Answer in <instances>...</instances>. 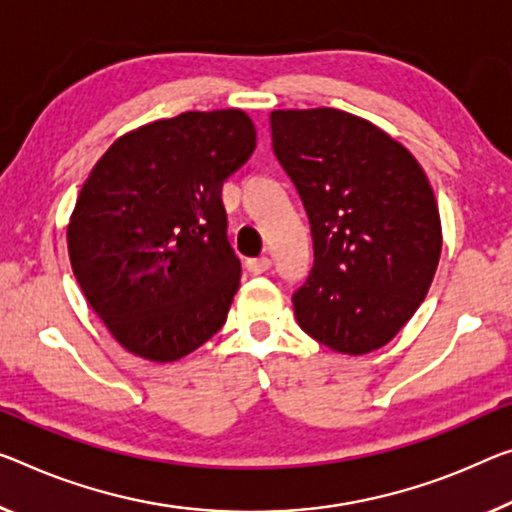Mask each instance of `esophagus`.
Segmentation results:
<instances>
[{
	"mask_svg": "<svg viewBox=\"0 0 512 512\" xmlns=\"http://www.w3.org/2000/svg\"><path fill=\"white\" fill-rule=\"evenodd\" d=\"M272 267V261L267 256H258V258H249L247 261V270L251 274H263Z\"/></svg>",
	"mask_w": 512,
	"mask_h": 512,
	"instance_id": "1",
	"label": "esophagus"
}]
</instances>
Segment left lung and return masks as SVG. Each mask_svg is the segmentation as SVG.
Here are the masks:
<instances>
[{
	"label": "left lung",
	"instance_id": "1",
	"mask_svg": "<svg viewBox=\"0 0 512 512\" xmlns=\"http://www.w3.org/2000/svg\"><path fill=\"white\" fill-rule=\"evenodd\" d=\"M270 128L316 256L293 295L297 322L341 355L382 348L426 300L442 254L428 176L403 144L343 109H274Z\"/></svg>",
	"mask_w": 512,
	"mask_h": 512
}]
</instances>
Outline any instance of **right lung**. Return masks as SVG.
I'll use <instances>...</instances> for the list:
<instances>
[{"instance_id":"obj_1","label":"right lung","mask_w":512,"mask_h":512,"mask_svg":"<svg viewBox=\"0 0 512 512\" xmlns=\"http://www.w3.org/2000/svg\"><path fill=\"white\" fill-rule=\"evenodd\" d=\"M254 148L242 109L185 112L119 137L91 169L68 256L86 302L132 355L167 364L222 329L240 286L222 185Z\"/></svg>"}]
</instances>
